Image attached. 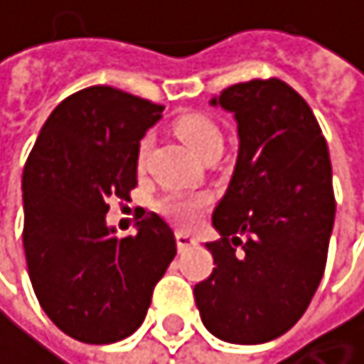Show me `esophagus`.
Instances as JSON below:
<instances>
[{"mask_svg":"<svg viewBox=\"0 0 364 364\" xmlns=\"http://www.w3.org/2000/svg\"><path fill=\"white\" fill-rule=\"evenodd\" d=\"M194 245H196V237L194 235H190L186 231H176V247H178V251H186V249H190Z\"/></svg>","mask_w":364,"mask_h":364,"instance_id":"esophagus-1","label":"esophagus"}]
</instances>
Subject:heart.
Instances as JSON below:
<instances>
[{
  "mask_svg": "<svg viewBox=\"0 0 364 364\" xmlns=\"http://www.w3.org/2000/svg\"><path fill=\"white\" fill-rule=\"evenodd\" d=\"M176 133L198 157H207L209 152H220L223 131L214 119L205 115H188L176 122ZM150 152V137H144L137 148V166L139 170L146 164ZM205 196L198 194H166L157 200V209L176 225H194L205 207Z\"/></svg>",
  "mask_w": 364,
  "mask_h": 364,
  "instance_id": "heart-1",
  "label": "heart"
}]
</instances>
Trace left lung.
Wrapping results in <instances>:
<instances>
[{
  "mask_svg": "<svg viewBox=\"0 0 364 364\" xmlns=\"http://www.w3.org/2000/svg\"><path fill=\"white\" fill-rule=\"evenodd\" d=\"M212 105L237 122V161L207 242L216 269L194 286L205 328L235 345L286 334L310 306L334 227L332 164L304 97L279 78L237 82Z\"/></svg>",
  "mask_w": 364,
  "mask_h": 364,
  "instance_id": "obj_1",
  "label": "left lung"
}]
</instances>
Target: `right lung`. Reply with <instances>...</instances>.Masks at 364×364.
Returning <instances> with one entry per match:
<instances>
[{"label": "right lung", "mask_w": 364, "mask_h": 364, "mask_svg": "<svg viewBox=\"0 0 364 364\" xmlns=\"http://www.w3.org/2000/svg\"><path fill=\"white\" fill-rule=\"evenodd\" d=\"M161 111L115 87L80 89L52 111L26 161L30 282L52 323L80 343L131 336L176 255L174 231L155 212L141 214L137 233L127 237L105 220L111 198L131 200L139 139Z\"/></svg>", "instance_id": "1"}]
</instances>
